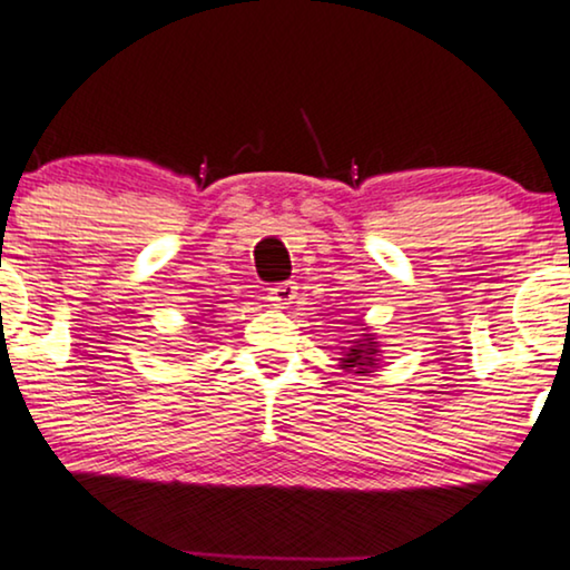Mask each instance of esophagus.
Listing matches in <instances>:
<instances>
[{
    "label": "esophagus",
    "mask_w": 570,
    "mask_h": 570,
    "mask_svg": "<svg viewBox=\"0 0 570 570\" xmlns=\"http://www.w3.org/2000/svg\"><path fill=\"white\" fill-rule=\"evenodd\" d=\"M296 296V282H282L268 288V302H274L276 307H286Z\"/></svg>",
    "instance_id": "34e87169"
}]
</instances>
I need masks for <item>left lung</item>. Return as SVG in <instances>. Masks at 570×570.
<instances>
[{"label":"left lung","mask_w":570,"mask_h":570,"mask_svg":"<svg viewBox=\"0 0 570 570\" xmlns=\"http://www.w3.org/2000/svg\"><path fill=\"white\" fill-rule=\"evenodd\" d=\"M366 343L358 341V346L348 348V354L341 358L343 362V368H354L356 374H366L368 366H372L376 362V346H372L374 338H364Z\"/></svg>","instance_id":"left-lung-1"}]
</instances>
